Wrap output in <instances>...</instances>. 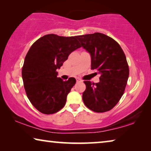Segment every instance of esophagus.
<instances>
[{"label":"esophagus","mask_w":151,"mask_h":151,"mask_svg":"<svg viewBox=\"0 0 151 151\" xmlns=\"http://www.w3.org/2000/svg\"><path fill=\"white\" fill-rule=\"evenodd\" d=\"M76 82H81V81H82V79H81V78H78V77L76 78Z\"/></svg>","instance_id":"esophagus-1"}]
</instances>
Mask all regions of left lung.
I'll return each instance as SVG.
<instances>
[{
  "label": "left lung",
  "mask_w": 151,
  "mask_h": 151,
  "mask_svg": "<svg viewBox=\"0 0 151 151\" xmlns=\"http://www.w3.org/2000/svg\"><path fill=\"white\" fill-rule=\"evenodd\" d=\"M76 38L91 55V69H96L100 75L99 83L84 81L83 102L94 112L109 111L120 100L127 85L129 71L125 53L117 42L104 34Z\"/></svg>",
  "instance_id": "1"
}]
</instances>
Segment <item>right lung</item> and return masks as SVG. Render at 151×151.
Returning <instances> with one entry per match:
<instances>
[{
	"label": "right lung",
	"mask_w": 151,
	"mask_h": 151,
	"mask_svg": "<svg viewBox=\"0 0 151 151\" xmlns=\"http://www.w3.org/2000/svg\"><path fill=\"white\" fill-rule=\"evenodd\" d=\"M76 38L45 35L34 42L26 54L22 71L24 89L31 104L42 113L61 110L76 83L73 77L64 81L56 71L70 54L81 47Z\"/></svg>",
	"instance_id": "1"
}]
</instances>
